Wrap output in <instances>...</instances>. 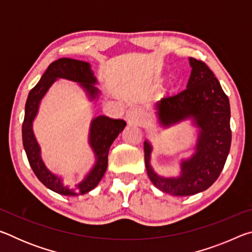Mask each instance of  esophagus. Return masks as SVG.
I'll list each match as a JSON object with an SVG mask.
<instances>
[{"mask_svg": "<svg viewBox=\"0 0 252 252\" xmlns=\"http://www.w3.org/2000/svg\"><path fill=\"white\" fill-rule=\"evenodd\" d=\"M126 119L131 122H135V123H141L142 122V114L141 111L136 108H131L127 110V112L126 114Z\"/></svg>", "mask_w": 252, "mask_h": 252, "instance_id": "esophagus-1", "label": "esophagus"}]
</instances>
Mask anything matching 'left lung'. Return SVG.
Returning <instances> with one entry per match:
<instances>
[{
	"label": "left lung",
	"instance_id": "8db88e82",
	"mask_svg": "<svg viewBox=\"0 0 252 252\" xmlns=\"http://www.w3.org/2000/svg\"><path fill=\"white\" fill-rule=\"evenodd\" d=\"M190 79L185 90L168 93L157 102V116L163 126L191 119L199 129L195 152L181 161V173L164 178L150 164L152 146L144 141L148 176L158 189L172 195H192L213 185L224 167L231 146L230 103L213 72L200 60L189 58Z\"/></svg>",
	"mask_w": 252,
	"mask_h": 252
}]
</instances>
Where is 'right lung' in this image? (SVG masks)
I'll use <instances>...</instances> for the list:
<instances>
[{"label":"right lung","mask_w":252,"mask_h":252,"mask_svg":"<svg viewBox=\"0 0 252 252\" xmlns=\"http://www.w3.org/2000/svg\"><path fill=\"white\" fill-rule=\"evenodd\" d=\"M57 79H66L80 83L91 101L99 96L96 78L91 70L90 63L79 60L62 58L51 63L41 80L29 93L25 103V114L22 125V139L29 163L37 179L54 192L64 195H81L89 192L97 186L108 167V155L111 144L125 129L126 121L111 119L105 116L94 118L91 122L89 143L95 156V163L79 185L69 187L63 183L62 178L55 176L45 167L41 158V149L33 133L32 125L39 110L41 100Z\"/></svg>","instance_id":"obj_1"}]
</instances>
